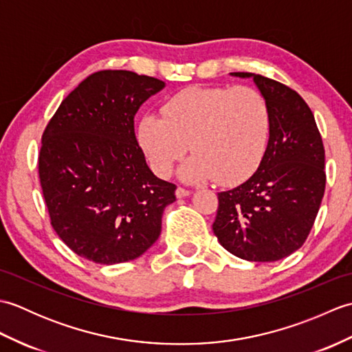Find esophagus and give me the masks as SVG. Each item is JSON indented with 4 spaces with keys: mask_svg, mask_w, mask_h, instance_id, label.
I'll return each instance as SVG.
<instances>
[{
    "mask_svg": "<svg viewBox=\"0 0 352 352\" xmlns=\"http://www.w3.org/2000/svg\"><path fill=\"white\" fill-rule=\"evenodd\" d=\"M175 195H177V198H186V197L190 195V190L183 189V188H177Z\"/></svg>",
    "mask_w": 352,
    "mask_h": 352,
    "instance_id": "1",
    "label": "esophagus"
}]
</instances>
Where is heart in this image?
I'll return each mask as SVG.
<instances>
[{"label": "heart", "mask_w": 352, "mask_h": 352, "mask_svg": "<svg viewBox=\"0 0 352 352\" xmlns=\"http://www.w3.org/2000/svg\"><path fill=\"white\" fill-rule=\"evenodd\" d=\"M163 115L146 113L138 129L140 146L160 177L190 144L195 153L178 172L184 182L242 183L258 168L271 138V109L250 86L184 89L164 102Z\"/></svg>", "instance_id": "obj_1"}]
</instances>
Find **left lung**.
Masks as SVG:
<instances>
[{
  "label": "left lung",
  "instance_id": "obj_1",
  "mask_svg": "<svg viewBox=\"0 0 352 352\" xmlns=\"http://www.w3.org/2000/svg\"><path fill=\"white\" fill-rule=\"evenodd\" d=\"M271 109V138L257 170L241 186L218 193L213 233L233 256L276 261L300 250L325 190V149L310 107L278 81L250 72Z\"/></svg>",
  "mask_w": 352,
  "mask_h": 352
}]
</instances>
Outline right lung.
<instances>
[{"label": "right lung", "mask_w": 352, "mask_h": 352, "mask_svg": "<svg viewBox=\"0 0 352 352\" xmlns=\"http://www.w3.org/2000/svg\"><path fill=\"white\" fill-rule=\"evenodd\" d=\"M164 81L100 71L66 96L42 136L39 177L51 226L89 261L116 265L142 256L162 233L175 184L149 169L134 116Z\"/></svg>", "instance_id": "1"}]
</instances>
